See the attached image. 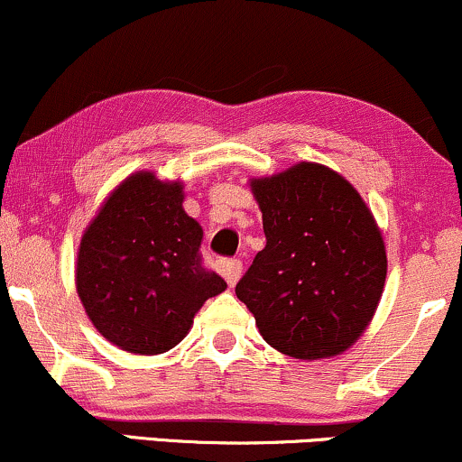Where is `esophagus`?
<instances>
[{"label":"esophagus","mask_w":462,"mask_h":462,"mask_svg":"<svg viewBox=\"0 0 462 462\" xmlns=\"http://www.w3.org/2000/svg\"><path fill=\"white\" fill-rule=\"evenodd\" d=\"M221 272H224L227 284L235 286L238 282V278H241L243 264L238 261H224V263H221Z\"/></svg>","instance_id":"esophagus-1"}]
</instances>
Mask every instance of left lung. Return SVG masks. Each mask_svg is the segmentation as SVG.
I'll use <instances>...</instances> for the list:
<instances>
[{
	"mask_svg": "<svg viewBox=\"0 0 462 462\" xmlns=\"http://www.w3.org/2000/svg\"><path fill=\"white\" fill-rule=\"evenodd\" d=\"M267 245L236 298L273 349L300 360L343 354L374 319L386 280L383 230L360 193L319 162L249 180Z\"/></svg>",
	"mask_w": 462,
	"mask_h": 462,
	"instance_id": "8db88e82",
	"label": "left lung"
}]
</instances>
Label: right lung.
<instances>
[{
	"label": "right lung",
	"instance_id": "obj_1",
	"mask_svg": "<svg viewBox=\"0 0 462 462\" xmlns=\"http://www.w3.org/2000/svg\"><path fill=\"white\" fill-rule=\"evenodd\" d=\"M182 201V180L134 171L110 190L79 241L78 298L97 332L124 352H169L204 301L227 289L201 264L204 230Z\"/></svg>",
	"mask_w": 462,
	"mask_h": 462
}]
</instances>
